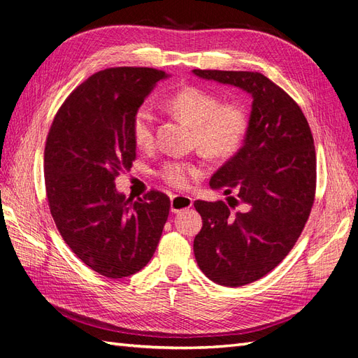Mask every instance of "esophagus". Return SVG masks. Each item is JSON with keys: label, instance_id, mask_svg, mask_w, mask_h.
<instances>
[{"label": "esophagus", "instance_id": "34e87169", "mask_svg": "<svg viewBox=\"0 0 358 358\" xmlns=\"http://www.w3.org/2000/svg\"><path fill=\"white\" fill-rule=\"evenodd\" d=\"M194 204V199L187 195H173L171 198V212L172 213H180L182 210L190 208Z\"/></svg>", "mask_w": 358, "mask_h": 358}]
</instances>
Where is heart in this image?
<instances>
[{"instance_id":"heart-1","label":"heart","mask_w":358,"mask_h":358,"mask_svg":"<svg viewBox=\"0 0 358 358\" xmlns=\"http://www.w3.org/2000/svg\"><path fill=\"white\" fill-rule=\"evenodd\" d=\"M166 107L194 127V143L210 159H228L241 148L248 127V116L236 101L221 103L213 92L182 87L166 98ZM131 137L137 148H150L154 142V113L142 104L131 116ZM199 176L190 162L169 160L162 164L159 177L177 189H186Z\"/></svg>"}]
</instances>
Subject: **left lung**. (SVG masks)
<instances>
[{"label": "left lung", "mask_w": 358, "mask_h": 358, "mask_svg": "<svg viewBox=\"0 0 358 358\" xmlns=\"http://www.w3.org/2000/svg\"><path fill=\"white\" fill-rule=\"evenodd\" d=\"M194 74L252 96L243 146L210 180V187L236 198L194 204L203 217L194 241L199 269L221 286L239 287L277 268L304 230L316 192L313 136L299 106L260 72ZM239 203L244 210L233 214Z\"/></svg>", "instance_id": "left-lung-1"}]
</instances>
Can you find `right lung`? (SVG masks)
Instances as JSON below:
<instances>
[{
	"label": "right lung",
	"mask_w": 358,
	"mask_h": 358,
	"mask_svg": "<svg viewBox=\"0 0 358 358\" xmlns=\"http://www.w3.org/2000/svg\"><path fill=\"white\" fill-rule=\"evenodd\" d=\"M152 68H108L90 76L65 99L45 143V189L63 241L107 278L143 269L157 248L171 201L150 190L125 198L115 178L136 159L131 116L166 78Z\"/></svg>",
	"instance_id": "obj_1"
}]
</instances>
